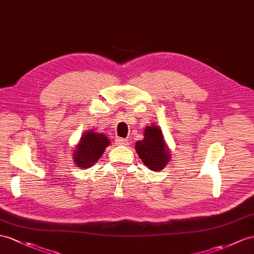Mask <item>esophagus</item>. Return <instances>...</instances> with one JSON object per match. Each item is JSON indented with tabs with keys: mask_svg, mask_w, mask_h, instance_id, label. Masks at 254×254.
<instances>
[{
	"mask_svg": "<svg viewBox=\"0 0 254 254\" xmlns=\"http://www.w3.org/2000/svg\"><path fill=\"white\" fill-rule=\"evenodd\" d=\"M116 144L119 145H128V140L127 139H124V138H117L115 140Z\"/></svg>",
	"mask_w": 254,
	"mask_h": 254,
	"instance_id": "1",
	"label": "esophagus"
}]
</instances>
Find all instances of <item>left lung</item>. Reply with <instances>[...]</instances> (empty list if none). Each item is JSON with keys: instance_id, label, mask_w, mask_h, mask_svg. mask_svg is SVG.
Segmentation results:
<instances>
[{"instance_id": "1", "label": "left lung", "mask_w": 254, "mask_h": 254, "mask_svg": "<svg viewBox=\"0 0 254 254\" xmlns=\"http://www.w3.org/2000/svg\"><path fill=\"white\" fill-rule=\"evenodd\" d=\"M135 151L144 165L154 171L162 170L170 158L162 130L157 126L145 127L144 139L135 143Z\"/></svg>"}]
</instances>
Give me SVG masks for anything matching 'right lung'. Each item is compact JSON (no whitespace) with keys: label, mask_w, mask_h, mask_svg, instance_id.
Here are the masks:
<instances>
[{"label":"right lung","mask_w":254,"mask_h":254,"mask_svg":"<svg viewBox=\"0 0 254 254\" xmlns=\"http://www.w3.org/2000/svg\"><path fill=\"white\" fill-rule=\"evenodd\" d=\"M110 140L102 133L86 132L80 138L77 150L74 151V160L79 168H88L100 158Z\"/></svg>","instance_id":"add662e5"}]
</instances>
